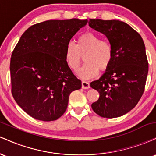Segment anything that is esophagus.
I'll return each instance as SVG.
<instances>
[{
  "instance_id": "1",
  "label": "esophagus",
  "mask_w": 156,
  "mask_h": 156,
  "mask_svg": "<svg viewBox=\"0 0 156 156\" xmlns=\"http://www.w3.org/2000/svg\"><path fill=\"white\" fill-rule=\"evenodd\" d=\"M90 87V84L88 81H85V80H83L82 81V88L84 89H87Z\"/></svg>"
}]
</instances>
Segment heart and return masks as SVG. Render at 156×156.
Listing matches in <instances>:
<instances>
[{
	"label": "heart",
	"mask_w": 156,
	"mask_h": 156,
	"mask_svg": "<svg viewBox=\"0 0 156 156\" xmlns=\"http://www.w3.org/2000/svg\"><path fill=\"white\" fill-rule=\"evenodd\" d=\"M76 45L69 42L66 46L65 60L73 70L79 67L83 56L85 64L77 75L83 79L94 78L98 71L105 70L113 58L112 44L92 32H87L77 39Z\"/></svg>",
	"instance_id": "heart-1"
}]
</instances>
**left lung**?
Returning <instances> with one entry per match:
<instances>
[{
    "label": "left lung",
    "mask_w": 156,
    "mask_h": 156,
    "mask_svg": "<svg viewBox=\"0 0 156 156\" xmlns=\"http://www.w3.org/2000/svg\"><path fill=\"white\" fill-rule=\"evenodd\" d=\"M89 27L104 34L113 48V58L104 74L90 83L100 94L92 104L102 117L115 118L132 110L144 92L148 73L144 41L122 21L90 19Z\"/></svg>",
    "instance_id": "8db88e82"
}]
</instances>
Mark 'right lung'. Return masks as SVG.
<instances>
[{
	"label": "right lung",
	"instance_id": "obj_1",
	"mask_svg": "<svg viewBox=\"0 0 156 156\" xmlns=\"http://www.w3.org/2000/svg\"><path fill=\"white\" fill-rule=\"evenodd\" d=\"M78 19L52 20L28 28L14 49L10 62L12 93L20 107L39 120H56L67 108L81 81L65 60L72 37L87 24Z\"/></svg>",
	"mask_w": 156,
	"mask_h": 156
}]
</instances>
